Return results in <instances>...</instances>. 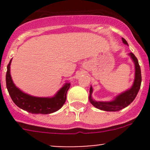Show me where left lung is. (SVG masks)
I'll list each match as a JSON object with an SVG mask.
<instances>
[{"label": "left lung", "instance_id": "1", "mask_svg": "<svg viewBox=\"0 0 150 150\" xmlns=\"http://www.w3.org/2000/svg\"><path fill=\"white\" fill-rule=\"evenodd\" d=\"M122 40L123 43L128 45V43L123 38H122ZM128 54L131 57L132 60L134 61V64H135V78H134L133 86H131L130 89L125 91L121 93L120 94L117 95L115 98L114 100L110 101V102H96V101L93 100L91 96L92 93H93V88L91 86L90 91H89L90 92L89 101H90L92 105H93L97 109L104 110V111L117 112L128 107L135 99L141 87L142 74H141L140 66L139 64V62L137 57H135V55L133 53H129Z\"/></svg>", "mask_w": 150, "mask_h": 150}]
</instances>
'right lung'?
Returning a JSON list of instances; mask_svg holds the SVG:
<instances>
[{"label": "right lung", "mask_w": 150, "mask_h": 150, "mask_svg": "<svg viewBox=\"0 0 150 150\" xmlns=\"http://www.w3.org/2000/svg\"><path fill=\"white\" fill-rule=\"evenodd\" d=\"M7 66L6 75V88L11 98L17 107L33 114H50L59 110L67 99V92L70 87L69 83H66L53 97H36L24 93L18 88L12 81L10 74V65Z\"/></svg>", "instance_id": "add662e5"}]
</instances>
